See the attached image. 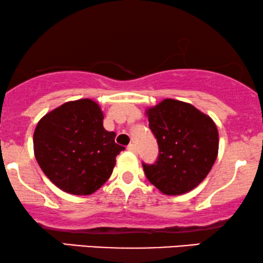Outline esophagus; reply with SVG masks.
<instances>
[{
  "label": "esophagus",
  "instance_id": "34e87169",
  "mask_svg": "<svg viewBox=\"0 0 263 263\" xmlns=\"http://www.w3.org/2000/svg\"><path fill=\"white\" fill-rule=\"evenodd\" d=\"M127 151L132 152V153H137V148H136V145L134 143H129L127 145Z\"/></svg>",
  "mask_w": 263,
  "mask_h": 263
}]
</instances>
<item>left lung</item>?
Returning a JSON list of instances; mask_svg holds the SVG:
<instances>
[{
	"label": "left lung",
	"mask_w": 263,
	"mask_h": 263,
	"mask_svg": "<svg viewBox=\"0 0 263 263\" xmlns=\"http://www.w3.org/2000/svg\"><path fill=\"white\" fill-rule=\"evenodd\" d=\"M145 114L159 145L157 162L143 164L147 179L167 196L197 187L217 159L216 123L191 104L175 99H164Z\"/></svg>",
	"instance_id": "left-lung-1"
}]
</instances>
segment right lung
I'll return each instance as SVG.
<instances>
[{
    "instance_id": "obj_1",
    "label": "right lung",
    "mask_w": 263,
    "mask_h": 263,
    "mask_svg": "<svg viewBox=\"0 0 263 263\" xmlns=\"http://www.w3.org/2000/svg\"><path fill=\"white\" fill-rule=\"evenodd\" d=\"M99 104L91 99L67 101L37 122L34 156L44 174L67 194L91 195L112 174L116 156L125 149L115 132L103 126Z\"/></svg>"
}]
</instances>
